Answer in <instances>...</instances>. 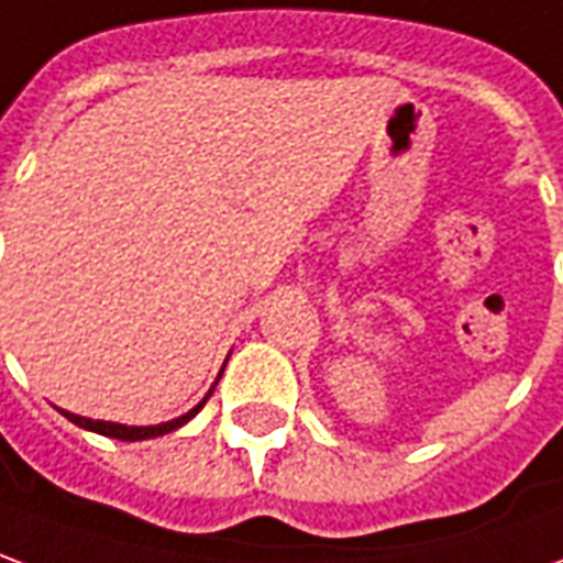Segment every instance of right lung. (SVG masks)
Segmentation results:
<instances>
[{
	"label": "right lung",
	"instance_id": "right-lung-1",
	"mask_svg": "<svg viewBox=\"0 0 563 563\" xmlns=\"http://www.w3.org/2000/svg\"><path fill=\"white\" fill-rule=\"evenodd\" d=\"M218 385V382H214ZM214 390V388H211ZM211 390L202 397V402H197L187 416L181 418H173V421H163V424H151V428H126V424H114V421H93V418H84V416H75V412H63V416L69 418L71 424H78L84 430H93V433H102V437H111V440H123V442H135V440H154V437H163V433H169V430L181 428L187 424L190 418L197 416L199 409L206 406V400L211 397Z\"/></svg>",
	"mask_w": 563,
	"mask_h": 563
}]
</instances>
